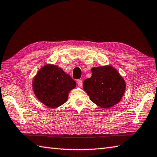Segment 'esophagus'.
<instances>
[{
    "label": "esophagus",
    "instance_id": "obj_1",
    "mask_svg": "<svg viewBox=\"0 0 157 157\" xmlns=\"http://www.w3.org/2000/svg\"><path fill=\"white\" fill-rule=\"evenodd\" d=\"M77 84L80 86V87L82 86V80H77Z\"/></svg>",
    "mask_w": 157,
    "mask_h": 157
}]
</instances>
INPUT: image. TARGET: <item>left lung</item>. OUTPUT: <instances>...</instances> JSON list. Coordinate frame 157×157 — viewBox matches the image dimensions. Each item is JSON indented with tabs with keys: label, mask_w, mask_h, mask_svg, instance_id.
Returning a JSON list of instances; mask_svg holds the SVG:
<instances>
[{
	"label": "left lung",
	"mask_w": 157,
	"mask_h": 157,
	"mask_svg": "<svg viewBox=\"0 0 157 157\" xmlns=\"http://www.w3.org/2000/svg\"><path fill=\"white\" fill-rule=\"evenodd\" d=\"M92 76L83 82V89L96 105L109 108L121 100L126 89V82L111 66L93 68Z\"/></svg>",
	"instance_id": "8db88e82"
}]
</instances>
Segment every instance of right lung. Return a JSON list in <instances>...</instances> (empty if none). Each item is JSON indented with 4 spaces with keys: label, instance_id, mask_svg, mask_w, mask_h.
Segmentation results:
<instances>
[{
    "label": "right lung",
    "instance_id": "right-lung-1",
    "mask_svg": "<svg viewBox=\"0 0 157 157\" xmlns=\"http://www.w3.org/2000/svg\"><path fill=\"white\" fill-rule=\"evenodd\" d=\"M76 82L63 70L48 64L40 69L33 81L35 95L40 101L50 108L62 105L67 101L70 90Z\"/></svg>",
    "mask_w": 157,
    "mask_h": 157
}]
</instances>
